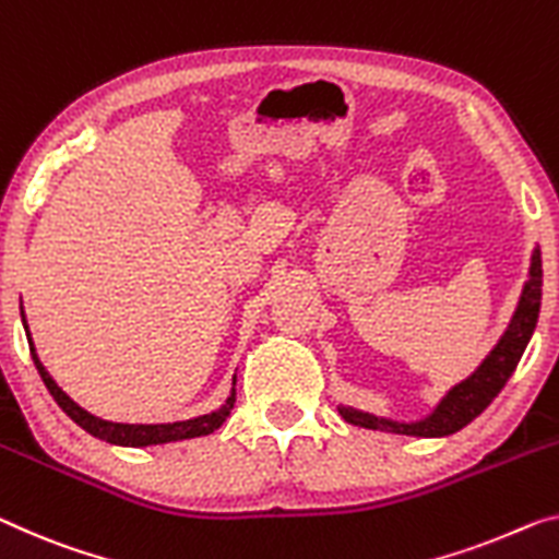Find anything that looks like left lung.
Listing matches in <instances>:
<instances>
[{"mask_svg":"<svg viewBox=\"0 0 559 559\" xmlns=\"http://www.w3.org/2000/svg\"><path fill=\"white\" fill-rule=\"evenodd\" d=\"M539 302H543V257H539V247L532 250L530 260V277L522 287L518 309H514L508 330L500 337V342L492 347V352L483 359L475 372L467 380L444 394L437 402V407L429 412L427 417L417 419V423H397V419L377 417L369 412L340 405V415L347 419L349 425L365 427V429H380V432H394V435H412V437H444L454 435L457 429L469 425L477 415H483L489 402H492L500 390L508 384V380L518 367L522 352H525L532 332L537 328L539 317Z\"/></svg>","mask_w":559,"mask_h":559,"instance_id":"left-lung-1","label":"left lung"}]
</instances>
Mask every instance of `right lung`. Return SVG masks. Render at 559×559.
Listing matches in <instances>:
<instances>
[{"mask_svg":"<svg viewBox=\"0 0 559 559\" xmlns=\"http://www.w3.org/2000/svg\"><path fill=\"white\" fill-rule=\"evenodd\" d=\"M22 324L27 330V340H29V352L34 359V367L41 377V382L47 384V390L59 407H62L67 415H70L76 425H80L84 432H90L92 437H99L109 444H122V448H150V444H167V442H179V440H192V437H204L212 435L214 429H219L222 423L229 417L231 407H235V384L237 377L231 380V392L225 405L219 409L210 412V415H200L192 419H185V423H167V425H124V423H109V419L94 417L92 412L82 409L76 402L67 394L59 384L51 380V374L45 369V365L39 362L37 349H34V342L29 337V328L27 320H24V309H22Z\"/></svg>","mask_w":559,"mask_h":559,"instance_id":"1","label":"right lung"}]
</instances>
